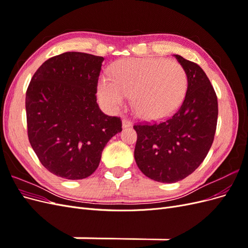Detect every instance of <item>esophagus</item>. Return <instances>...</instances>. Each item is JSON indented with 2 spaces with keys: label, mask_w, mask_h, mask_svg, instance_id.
<instances>
[{
  "label": "esophagus",
  "mask_w": 248,
  "mask_h": 248,
  "mask_svg": "<svg viewBox=\"0 0 248 248\" xmlns=\"http://www.w3.org/2000/svg\"><path fill=\"white\" fill-rule=\"evenodd\" d=\"M131 125H132V122L130 121V120L126 119V118H124L122 120V127H123V128H127V127H130Z\"/></svg>",
  "instance_id": "obj_1"
}]
</instances>
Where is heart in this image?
Listing matches in <instances>:
<instances>
[{"label": "heart", "mask_w": 248, "mask_h": 248, "mask_svg": "<svg viewBox=\"0 0 248 248\" xmlns=\"http://www.w3.org/2000/svg\"><path fill=\"white\" fill-rule=\"evenodd\" d=\"M188 87L184 67L159 58L120 60L111 77L102 76L98 96L108 110L122 108L132 94L133 107L146 120L167 118L181 106Z\"/></svg>", "instance_id": "heart-1"}]
</instances>
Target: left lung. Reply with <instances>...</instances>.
Wrapping results in <instances>:
<instances>
[{"label":"left lung","mask_w":248,"mask_h":248,"mask_svg":"<svg viewBox=\"0 0 248 248\" xmlns=\"http://www.w3.org/2000/svg\"><path fill=\"white\" fill-rule=\"evenodd\" d=\"M186 70L188 87L176 114L159 124H139L134 159L142 174L157 182L175 183L196 170L212 146L218 104L201 67L175 55Z\"/></svg>","instance_id":"left-lung-1"}]
</instances>
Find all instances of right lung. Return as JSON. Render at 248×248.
Wrapping results in <instances>:
<instances>
[{
  "instance_id": "1",
  "label": "right lung",
  "mask_w": 248,
  "mask_h": 248,
  "mask_svg": "<svg viewBox=\"0 0 248 248\" xmlns=\"http://www.w3.org/2000/svg\"><path fill=\"white\" fill-rule=\"evenodd\" d=\"M103 58L67 51L35 72L26 94L28 137L42 166L68 180L85 179L98 168L108 141L122 131L118 117L96 102Z\"/></svg>"
}]
</instances>
